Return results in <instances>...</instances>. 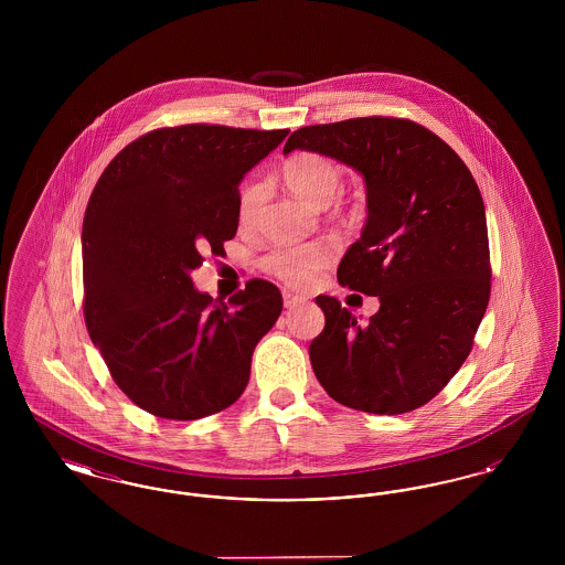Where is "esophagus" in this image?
Masks as SVG:
<instances>
[{
    "mask_svg": "<svg viewBox=\"0 0 565 565\" xmlns=\"http://www.w3.org/2000/svg\"><path fill=\"white\" fill-rule=\"evenodd\" d=\"M305 298L302 296L295 295V292H284V307L286 309H295L298 305H302Z\"/></svg>",
    "mask_w": 565,
    "mask_h": 565,
    "instance_id": "1",
    "label": "esophagus"
}]
</instances>
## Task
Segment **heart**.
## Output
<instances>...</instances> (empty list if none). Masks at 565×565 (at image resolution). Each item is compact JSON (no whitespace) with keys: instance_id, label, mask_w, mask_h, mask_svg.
Segmentation results:
<instances>
[{"instance_id":"heart-1","label":"heart","mask_w":565,"mask_h":565,"mask_svg":"<svg viewBox=\"0 0 565 565\" xmlns=\"http://www.w3.org/2000/svg\"><path fill=\"white\" fill-rule=\"evenodd\" d=\"M284 182L288 189L313 207H326L343 184V171L339 164L318 152H298L284 164ZM263 201V184L249 182L237 199V220L249 226ZM332 260V245L326 242L300 245H275L260 258V267L286 286L305 290Z\"/></svg>"}]
</instances>
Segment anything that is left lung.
<instances>
[{
    "mask_svg": "<svg viewBox=\"0 0 565 565\" xmlns=\"http://www.w3.org/2000/svg\"><path fill=\"white\" fill-rule=\"evenodd\" d=\"M309 150L362 173L369 217L343 256L341 286L379 296L360 326L318 296L326 326L309 345L313 373L337 403L401 415L430 403L472 350L491 292L481 190L438 135L390 116L302 127L284 154Z\"/></svg>",
    "mask_w": 565,
    "mask_h": 565,
    "instance_id": "8db88e82",
    "label": "left lung"
}]
</instances>
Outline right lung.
I'll return each mask as SVG.
<instances>
[{
    "mask_svg": "<svg viewBox=\"0 0 565 565\" xmlns=\"http://www.w3.org/2000/svg\"><path fill=\"white\" fill-rule=\"evenodd\" d=\"M288 134L164 127L122 148L93 189L82 224L84 322L139 408L190 422L242 396L281 292L249 279L214 305L190 270L235 237L243 175Z\"/></svg>",
    "mask_w": 565,
    "mask_h": 565,
    "instance_id": "right-lung-1",
    "label": "right lung"
}]
</instances>
